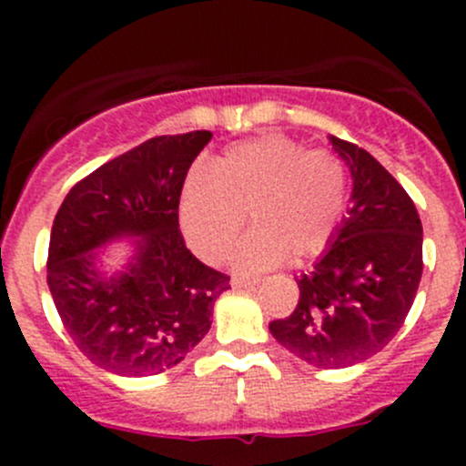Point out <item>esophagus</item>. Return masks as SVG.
Returning <instances> with one entry per match:
<instances>
[{
    "label": "esophagus",
    "mask_w": 466,
    "mask_h": 466,
    "mask_svg": "<svg viewBox=\"0 0 466 466\" xmlns=\"http://www.w3.org/2000/svg\"><path fill=\"white\" fill-rule=\"evenodd\" d=\"M257 284H259V279H250V277H238V275L232 277L234 289H250V286H257Z\"/></svg>",
    "instance_id": "esophagus-1"
}]
</instances>
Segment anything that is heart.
I'll return each mask as SVG.
<instances>
[{
  "label": "heart",
  "mask_w": 466,
  "mask_h": 466,
  "mask_svg": "<svg viewBox=\"0 0 466 466\" xmlns=\"http://www.w3.org/2000/svg\"><path fill=\"white\" fill-rule=\"evenodd\" d=\"M347 207V168L327 148L307 150L281 135L234 144L211 171L189 173L180 223L191 250L218 263L243 223L252 229L234 261L246 270L320 255L340 228Z\"/></svg>",
  "instance_id": "1"
}]
</instances>
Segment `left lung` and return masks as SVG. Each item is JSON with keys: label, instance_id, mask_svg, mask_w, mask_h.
<instances>
[{"label": "left lung", "instance_id": "obj_1", "mask_svg": "<svg viewBox=\"0 0 466 466\" xmlns=\"http://www.w3.org/2000/svg\"><path fill=\"white\" fill-rule=\"evenodd\" d=\"M351 171V209L331 246L298 279L299 302L272 320L279 345L316 368H350L383 350L406 320L421 270V220L415 203L356 144L331 137Z\"/></svg>", "mask_w": 466, "mask_h": 466}]
</instances>
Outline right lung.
I'll list each match as a JSON object with an SVG mask.
<instances>
[{
    "instance_id": "right-lung-1",
    "label": "right lung",
    "mask_w": 466,
    "mask_h": 466,
    "mask_svg": "<svg viewBox=\"0 0 466 466\" xmlns=\"http://www.w3.org/2000/svg\"><path fill=\"white\" fill-rule=\"evenodd\" d=\"M209 130L162 135L110 159L69 189L54 218L46 284L78 350L121 377L171 370L205 338L229 277L185 246L177 207ZM139 236L119 276L103 278L92 249Z\"/></svg>"
}]
</instances>
